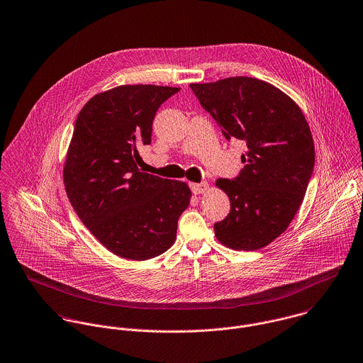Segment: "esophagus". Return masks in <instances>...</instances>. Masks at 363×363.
Listing matches in <instances>:
<instances>
[{
    "label": "esophagus",
    "mask_w": 363,
    "mask_h": 363,
    "mask_svg": "<svg viewBox=\"0 0 363 363\" xmlns=\"http://www.w3.org/2000/svg\"><path fill=\"white\" fill-rule=\"evenodd\" d=\"M190 187H191V191H193L194 194H203V193H206L208 190V183L207 182H203V183H193Z\"/></svg>",
    "instance_id": "1"
}]
</instances>
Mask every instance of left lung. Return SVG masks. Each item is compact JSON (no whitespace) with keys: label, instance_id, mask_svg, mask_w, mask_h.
Masks as SVG:
<instances>
[{"label":"left lung","instance_id":"left-lung-1","mask_svg":"<svg viewBox=\"0 0 363 363\" xmlns=\"http://www.w3.org/2000/svg\"><path fill=\"white\" fill-rule=\"evenodd\" d=\"M199 102L223 137L242 141L245 167L216 186L230 200V212L213 223L220 243L252 252L286 230L306 194L314 169L308 121L289 96L250 77L191 84Z\"/></svg>","mask_w":363,"mask_h":363}]
</instances>
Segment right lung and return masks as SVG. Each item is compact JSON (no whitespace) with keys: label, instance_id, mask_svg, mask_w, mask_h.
<instances>
[{"label":"right lung","instance_id":"right-lung-1","mask_svg":"<svg viewBox=\"0 0 363 363\" xmlns=\"http://www.w3.org/2000/svg\"><path fill=\"white\" fill-rule=\"evenodd\" d=\"M180 88L123 85L94 96L79 111L64 184L92 235L116 256L150 259L176 240L191 191L183 182L141 172L138 148L151 144L160 104Z\"/></svg>","mask_w":363,"mask_h":363}]
</instances>
